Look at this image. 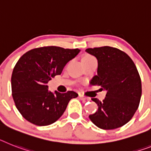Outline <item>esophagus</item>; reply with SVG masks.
<instances>
[{"label": "esophagus", "mask_w": 151, "mask_h": 151, "mask_svg": "<svg viewBox=\"0 0 151 151\" xmlns=\"http://www.w3.org/2000/svg\"><path fill=\"white\" fill-rule=\"evenodd\" d=\"M79 97L81 100H83V101H85V100L88 99L87 97H86L85 96H84V95H83V94H82V93H79Z\"/></svg>", "instance_id": "1"}]
</instances>
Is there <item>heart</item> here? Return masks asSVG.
<instances>
[{"instance_id": "obj_1", "label": "heart", "mask_w": 151, "mask_h": 151, "mask_svg": "<svg viewBox=\"0 0 151 151\" xmlns=\"http://www.w3.org/2000/svg\"><path fill=\"white\" fill-rule=\"evenodd\" d=\"M91 59H94V58L91 55H85V56H83V58H82V61H84V60H91Z\"/></svg>"}]
</instances>
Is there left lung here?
<instances>
[{
  "mask_svg": "<svg viewBox=\"0 0 151 151\" xmlns=\"http://www.w3.org/2000/svg\"><path fill=\"white\" fill-rule=\"evenodd\" d=\"M86 52L98 61L97 75L91 83L107 91L103 101L91 99L98 109L90 120L104 130L121 127L130 121L140 104L142 88L136 66L126 53L112 47L88 48Z\"/></svg>",
  "mask_w": 151,
  "mask_h": 151,
  "instance_id": "obj_1",
  "label": "left lung"
}]
</instances>
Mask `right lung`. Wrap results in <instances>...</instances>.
<instances>
[{
  "label": "right lung",
  "instance_id": "right-lung-1",
  "mask_svg": "<svg viewBox=\"0 0 151 151\" xmlns=\"http://www.w3.org/2000/svg\"><path fill=\"white\" fill-rule=\"evenodd\" d=\"M79 52V49L42 47L19 59L11 76V89L16 107L27 121L37 126L51 124L62 116L69 101L78 97L74 91L53 93L47 83L60 74Z\"/></svg>",
  "mask_w": 151,
  "mask_h": 151
}]
</instances>
